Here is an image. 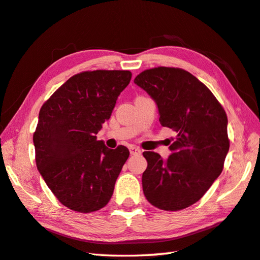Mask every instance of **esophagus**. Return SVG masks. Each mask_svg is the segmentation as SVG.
<instances>
[{
    "label": "esophagus",
    "mask_w": 260,
    "mask_h": 260,
    "mask_svg": "<svg viewBox=\"0 0 260 260\" xmlns=\"http://www.w3.org/2000/svg\"><path fill=\"white\" fill-rule=\"evenodd\" d=\"M129 152H131L132 155H140V154L142 153L140 148L136 147V146H131L129 147Z\"/></svg>",
    "instance_id": "esophagus-1"
}]
</instances>
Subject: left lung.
<instances>
[{"instance_id":"obj_1","label":"left lung","mask_w":260,"mask_h":260,"mask_svg":"<svg viewBox=\"0 0 260 260\" xmlns=\"http://www.w3.org/2000/svg\"><path fill=\"white\" fill-rule=\"evenodd\" d=\"M134 82L157 105L159 123L176 133L168 159L144 152L143 192L152 206L178 211L200 200L221 174L229 151L228 118L209 88L180 68L144 70Z\"/></svg>"}]
</instances>
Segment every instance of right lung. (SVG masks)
<instances>
[{
    "label": "right lung",
    "mask_w": 260,
    "mask_h": 260,
    "mask_svg": "<svg viewBox=\"0 0 260 260\" xmlns=\"http://www.w3.org/2000/svg\"><path fill=\"white\" fill-rule=\"evenodd\" d=\"M131 78L128 70L77 74L39 113L33 134L37 168L58 200L74 211L88 213L106 206L129 156L128 148L110 150L96 134Z\"/></svg>",
    "instance_id": "obj_1"
}]
</instances>
